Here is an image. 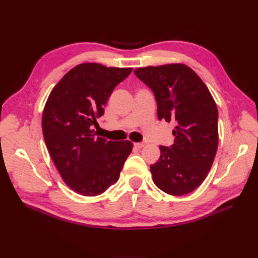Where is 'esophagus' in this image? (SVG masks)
I'll return each mask as SVG.
<instances>
[{"label":"esophagus","mask_w":258,"mask_h":258,"mask_svg":"<svg viewBox=\"0 0 258 258\" xmlns=\"http://www.w3.org/2000/svg\"><path fill=\"white\" fill-rule=\"evenodd\" d=\"M134 145H135V147H137V148H142V147L144 146V143L139 142V143H135Z\"/></svg>","instance_id":"1"}]
</instances>
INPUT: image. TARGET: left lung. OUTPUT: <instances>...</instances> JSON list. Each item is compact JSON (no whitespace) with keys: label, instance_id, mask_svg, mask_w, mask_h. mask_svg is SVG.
Returning a JSON list of instances; mask_svg holds the SVG:
<instances>
[{"label":"left lung","instance_id":"obj_1","mask_svg":"<svg viewBox=\"0 0 258 258\" xmlns=\"http://www.w3.org/2000/svg\"><path fill=\"white\" fill-rule=\"evenodd\" d=\"M154 92L159 120L175 121L174 143L160 145V157L151 165L155 185L172 196L194 191L205 181L217 144V106L197 73L182 63L135 70Z\"/></svg>","mask_w":258,"mask_h":258}]
</instances>
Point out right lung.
Masks as SVG:
<instances>
[{
    "instance_id": "right-lung-1",
    "label": "right lung",
    "mask_w": 258,
    "mask_h": 258,
    "mask_svg": "<svg viewBox=\"0 0 258 258\" xmlns=\"http://www.w3.org/2000/svg\"><path fill=\"white\" fill-rule=\"evenodd\" d=\"M131 72L79 64L54 86L45 104L42 128L50 157L66 184L83 196H98L118 181L132 151L128 140L106 141L91 130L114 88Z\"/></svg>"
}]
</instances>
